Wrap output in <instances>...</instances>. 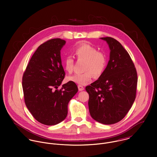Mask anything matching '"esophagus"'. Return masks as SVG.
<instances>
[{
    "mask_svg": "<svg viewBox=\"0 0 157 157\" xmlns=\"http://www.w3.org/2000/svg\"><path fill=\"white\" fill-rule=\"evenodd\" d=\"M78 90H80V91H82V90H84V87L83 86H82V85H78Z\"/></svg>",
    "mask_w": 157,
    "mask_h": 157,
    "instance_id": "1",
    "label": "esophagus"
}]
</instances>
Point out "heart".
I'll list each match as a JSON object with an SVG mask.
<instances>
[{
  "instance_id": "b5f03b06",
  "label": "heart",
  "mask_w": 157,
  "mask_h": 157,
  "mask_svg": "<svg viewBox=\"0 0 157 157\" xmlns=\"http://www.w3.org/2000/svg\"><path fill=\"white\" fill-rule=\"evenodd\" d=\"M74 54L78 60H85L83 73H77L67 77V82L85 85L91 81L92 74L100 75L105 71L108 58L105 53L98 51V49L90 44H85L77 46L74 49ZM74 60L71 56H67L63 61V65L67 72L73 71Z\"/></svg>"
}]
</instances>
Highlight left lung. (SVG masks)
I'll use <instances>...</instances> for the list:
<instances>
[{"mask_svg": "<svg viewBox=\"0 0 157 157\" xmlns=\"http://www.w3.org/2000/svg\"><path fill=\"white\" fill-rule=\"evenodd\" d=\"M110 49L107 67L97 80L86 87L91 117L104 124L121 121L131 108L136 96L137 74L126 49L112 37H101Z\"/></svg>", "mask_w": 157, "mask_h": 157, "instance_id": "8db88e82", "label": "left lung"}]
</instances>
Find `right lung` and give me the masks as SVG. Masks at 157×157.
I'll use <instances>...</instances> for the list:
<instances>
[{
	"instance_id": "1",
	"label": "right lung",
	"mask_w": 157,
	"mask_h": 157,
	"mask_svg": "<svg viewBox=\"0 0 157 157\" xmlns=\"http://www.w3.org/2000/svg\"><path fill=\"white\" fill-rule=\"evenodd\" d=\"M65 44L64 40L53 39L40 45L23 75L26 106L45 125H55L66 118L68 103L78 92L76 84L69 82L57 90L65 75L60 56Z\"/></svg>"
}]
</instances>
